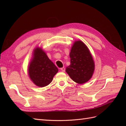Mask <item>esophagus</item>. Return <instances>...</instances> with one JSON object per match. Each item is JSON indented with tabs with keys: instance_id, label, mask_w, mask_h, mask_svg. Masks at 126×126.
<instances>
[{
	"instance_id": "obj_1",
	"label": "esophagus",
	"mask_w": 126,
	"mask_h": 126,
	"mask_svg": "<svg viewBox=\"0 0 126 126\" xmlns=\"http://www.w3.org/2000/svg\"><path fill=\"white\" fill-rule=\"evenodd\" d=\"M61 71H62L63 72H64V71H65V68H64V67L61 68Z\"/></svg>"
}]
</instances>
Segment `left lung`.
Instances as JSON below:
<instances>
[{
	"label": "left lung",
	"mask_w": 126,
	"mask_h": 126,
	"mask_svg": "<svg viewBox=\"0 0 126 126\" xmlns=\"http://www.w3.org/2000/svg\"><path fill=\"white\" fill-rule=\"evenodd\" d=\"M70 64L66 68V72L77 83L88 82L94 71V62L87 47L82 41L75 42L70 53Z\"/></svg>",
	"instance_id": "1"
}]
</instances>
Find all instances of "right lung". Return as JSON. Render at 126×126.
I'll list each match as a JSON object with an SVG mask.
<instances>
[{
  "label": "right lung",
  "instance_id": "right-lung-1",
  "mask_svg": "<svg viewBox=\"0 0 126 126\" xmlns=\"http://www.w3.org/2000/svg\"><path fill=\"white\" fill-rule=\"evenodd\" d=\"M29 75L34 84L44 87L52 82L58 70L41 48L34 50L33 57L29 67Z\"/></svg>",
  "mask_w": 126,
  "mask_h": 126
}]
</instances>
